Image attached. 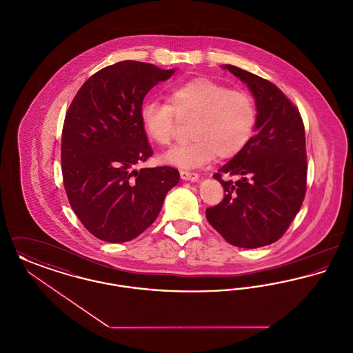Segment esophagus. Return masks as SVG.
Returning <instances> with one entry per match:
<instances>
[{
	"mask_svg": "<svg viewBox=\"0 0 353 353\" xmlns=\"http://www.w3.org/2000/svg\"><path fill=\"white\" fill-rule=\"evenodd\" d=\"M180 176H181V179L185 180V181H199V179H200L199 173L189 172V170H181Z\"/></svg>",
	"mask_w": 353,
	"mask_h": 353,
	"instance_id": "1",
	"label": "esophagus"
}]
</instances>
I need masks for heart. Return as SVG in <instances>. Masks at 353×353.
Returning a JSON list of instances; mask_svg holds the SVG:
<instances>
[{"instance_id": "heart-1", "label": "heart", "mask_w": 353, "mask_h": 353, "mask_svg": "<svg viewBox=\"0 0 353 353\" xmlns=\"http://www.w3.org/2000/svg\"><path fill=\"white\" fill-rule=\"evenodd\" d=\"M169 103L144 101L140 120L147 134L159 145H169L176 134L177 118L193 120L192 141L177 145L163 161L179 168H199L216 154L229 159L252 139L256 110L252 97L208 78H196L170 88Z\"/></svg>"}]
</instances>
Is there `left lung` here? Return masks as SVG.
I'll list each match as a JSON object with an SVG mask.
<instances>
[{
    "instance_id": "obj_1",
    "label": "left lung",
    "mask_w": 353,
    "mask_h": 353,
    "mask_svg": "<svg viewBox=\"0 0 353 353\" xmlns=\"http://www.w3.org/2000/svg\"><path fill=\"white\" fill-rule=\"evenodd\" d=\"M248 85L256 107L255 134L214 179L225 189L217 206L206 209L209 223L238 248L268 246L285 234L305 194V136L299 111L269 81L223 65ZM222 172L239 175L233 183Z\"/></svg>"
}]
</instances>
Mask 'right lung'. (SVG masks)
<instances>
[{
  "label": "right lung",
  "mask_w": 353,
  "mask_h": 353,
  "mask_svg": "<svg viewBox=\"0 0 353 353\" xmlns=\"http://www.w3.org/2000/svg\"><path fill=\"white\" fill-rule=\"evenodd\" d=\"M176 68L123 61L84 82L62 132V173L68 201L84 228L105 242H127L157 219L180 173L134 168L152 156L140 108L152 87Z\"/></svg>",
  "instance_id": "add662e5"
}]
</instances>
